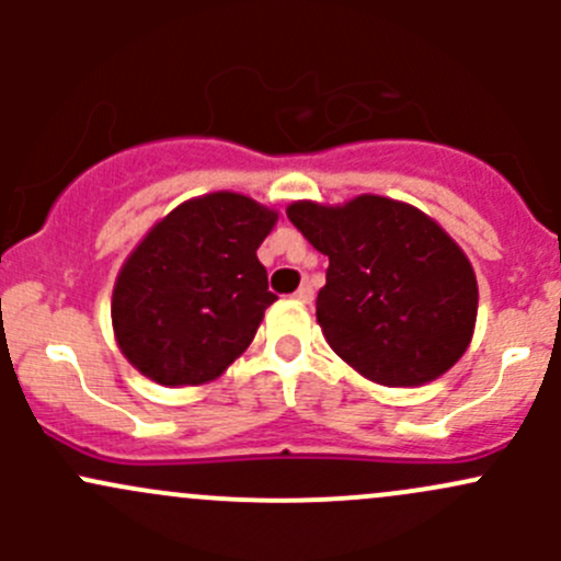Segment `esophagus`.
<instances>
[{"mask_svg": "<svg viewBox=\"0 0 561 561\" xmlns=\"http://www.w3.org/2000/svg\"><path fill=\"white\" fill-rule=\"evenodd\" d=\"M296 298H298V301H312V298H314L312 282H304V285L296 290Z\"/></svg>", "mask_w": 561, "mask_h": 561, "instance_id": "esophagus-1", "label": "esophagus"}]
</instances>
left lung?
Returning a JSON list of instances; mask_svg holds the SVG:
<instances>
[{
    "mask_svg": "<svg viewBox=\"0 0 561 561\" xmlns=\"http://www.w3.org/2000/svg\"><path fill=\"white\" fill-rule=\"evenodd\" d=\"M287 217L328 254L317 322L339 358L390 388L437 380L461 358L478 282L434 219L380 195L336 208L293 203Z\"/></svg>",
    "mask_w": 561,
    "mask_h": 561,
    "instance_id": "left-lung-1",
    "label": "left lung"
}]
</instances>
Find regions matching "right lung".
<instances>
[{"mask_svg":"<svg viewBox=\"0 0 561 561\" xmlns=\"http://www.w3.org/2000/svg\"><path fill=\"white\" fill-rule=\"evenodd\" d=\"M276 214L214 192L168 214L129 254L113 287V331L129 364L160 386L222 375L276 301L257 247Z\"/></svg>","mask_w":561,"mask_h":561,"instance_id":"right-lung-1","label":"right lung"}]
</instances>
